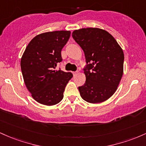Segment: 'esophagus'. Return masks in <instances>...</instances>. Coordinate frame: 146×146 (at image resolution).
Instances as JSON below:
<instances>
[{"instance_id":"obj_1","label":"esophagus","mask_w":146,"mask_h":146,"mask_svg":"<svg viewBox=\"0 0 146 146\" xmlns=\"http://www.w3.org/2000/svg\"><path fill=\"white\" fill-rule=\"evenodd\" d=\"M77 73H78V72H72L74 76H75L76 74H77Z\"/></svg>"}]
</instances>
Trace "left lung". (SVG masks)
Returning a JSON list of instances; mask_svg holds the SVG:
<instances>
[{
	"mask_svg": "<svg viewBox=\"0 0 146 146\" xmlns=\"http://www.w3.org/2000/svg\"><path fill=\"white\" fill-rule=\"evenodd\" d=\"M72 37L83 50L88 63L86 81L78 87L82 99L90 104L108 100L117 90L123 74L124 54L114 37L104 29H76Z\"/></svg>",
	"mask_w": 146,
	"mask_h": 146,
	"instance_id": "left-lung-1",
	"label": "left lung"
}]
</instances>
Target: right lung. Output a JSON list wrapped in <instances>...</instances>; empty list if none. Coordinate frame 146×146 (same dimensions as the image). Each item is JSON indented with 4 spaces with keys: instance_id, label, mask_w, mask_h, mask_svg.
<instances>
[{
    "instance_id": "right-lung-1",
    "label": "right lung",
    "mask_w": 146,
    "mask_h": 146,
    "mask_svg": "<svg viewBox=\"0 0 146 146\" xmlns=\"http://www.w3.org/2000/svg\"><path fill=\"white\" fill-rule=\"evenodd\" d=\"M70 31H54L38 34L32 39L21 57L25 84L33 99L51 106L60 102L71 72L56 70L61 62V50L70 38Z\"/></svg>"
}]
</instances>
